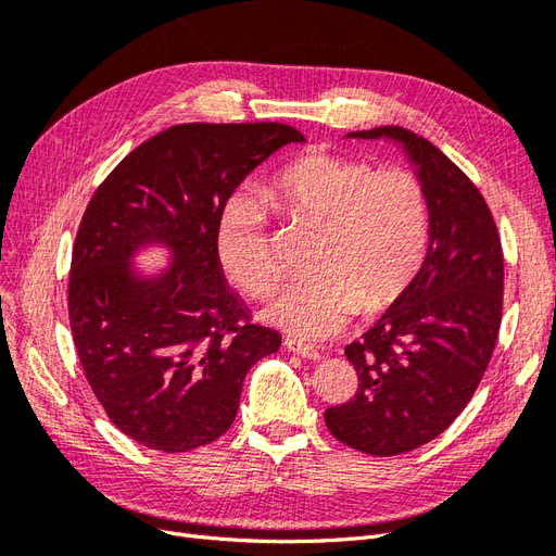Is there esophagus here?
<instances>
[{
  "label": "esophagus",
  "mask_w": 556,
  "mask_h": 556,
  "mask_svg": "<svg viewBox=\"0 0 556 556\" xmlns=\"http://www.w3.org/2000/svg\"><path fill=\"white\" fill-rule=\"evenodd\" d=\"M285 348H288L290 352H294V355H299V357H304V359H323V355H319V352L315 350V348H311V345H306V343H299V341H294V339H288L285 341Z\"/></svg>",
  "instance_id": "esophagus-1"
}]
</instances>
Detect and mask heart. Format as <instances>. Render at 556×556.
Listing matches in <instances>:
<instances>
[{"instance_id":"obj_1","label":"heart","mask_w":556,"mask_h":556,"mask_svg":"<svg viewBox=\"0 0 556 556\" xmlns=\"http://www.w3.org/2000/svg\"><path fill=\"white\" fill-rule=\"evenodd\" d=\"M271 197L299 220L323 227L315 276L290 282L266 317L299 339H327L359 308L378 313L403 294L425 257L429 204L419 178L315 150L285 164ZM225 274L252 296L280 280V264L255 197L233 194L215 227Z\"/></svg>"}]
</instances>
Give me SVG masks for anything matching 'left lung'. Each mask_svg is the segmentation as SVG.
<instances>
[{"mask_svg": "<svg viewBox=\"0 0 556 556\" xmlns=\"http://www.w3.org/2000/svg\"><path fill=\"white\" fill-rule=\"evenodd\" d=\"M348 137L399 143L429 204L422 266L378 323L345 348L359 387L348 403L325 410L333 439L392 457L433 441L476 394L498 339L503 250L480 190L433 143L394 125Z\"/></svg>", "mask_w": 556, "mask_h": 556, "instance_id": "8db88e82", "label": "left lung"}]
</instances>
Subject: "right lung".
<instances>
[{"label":"right lung","mask_w":556,"mask_h":556,"mask_svg":"<svg viewBox=\"0 0 556 556\" xmlns=\"http://www.w3.org/2000/svg\"><path fill=\"white\" fill-rule=\"evenodd\" d=\"M304 141L280 123L174 125L92 194L72 255L70 325L97 401L131 441L188 452L220 439L252 364L280 348L227 288L215 227L252 169ZM150 244L173 264L143 277L130 260Z\"/></svg>","instance_id":"obj_1"}]
</instances>
